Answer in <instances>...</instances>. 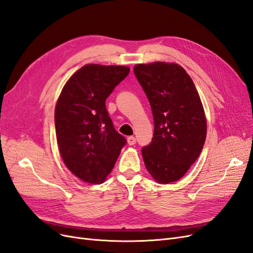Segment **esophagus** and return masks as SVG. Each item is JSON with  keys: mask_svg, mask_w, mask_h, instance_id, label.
<instances>
[{"mask_svg": "<svg viewBox=\"0 0 253 253\" xmlns=\"http://www.w3.org/2000/svg\"><path fill=\"white\" fill-rule=\"evenodd\" d=\"M127 142L129 145H134L136 143V138L134 136H129L127 138Z\"/></svg>", "mask_w": 253, "mask_h": 253, "instance_id": "1", "label": "esophagus"}]
</instances>
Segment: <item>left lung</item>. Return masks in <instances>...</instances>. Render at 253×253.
Returning a JSON list of instances; mask_svg holds the SVG:
<instances>
[{
	"label": "left lung",
	"instance_id": "left-lung-1",
	"mask_svg": "<svg viewBox=\"0 0 253 253\" xmlns=\"http://www.w3.org/2000/svg\"><path fill=\"white\" fill-rule=\"evenodd\" d=\"M152 110L154 132L142 148L145 166L159 183L175 182L202 152L206 119L188 73L174 63L138 64L133 69Z\"/></svg>",
	"mask_w": 253,
	"mask_h": 253
}]
</instances>
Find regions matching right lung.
Segmentation results:
<instances>
[{"instance_id":"1","label":"right lung","mask_w":253,"mask_h":253,"mask_svg":"<svg viewBox=\"0 0 253 253\" xmlns=\"http://www.w3.org/2000/svg\"><path fill=\"white\" fill-rule=\"evenodd\" d=\"M129 71L125 66L85 65L65 84L56 103L54 125L62 159L87 183H103L127 143L113 126L105 102Z\"/></svg>"}]
</instances>
